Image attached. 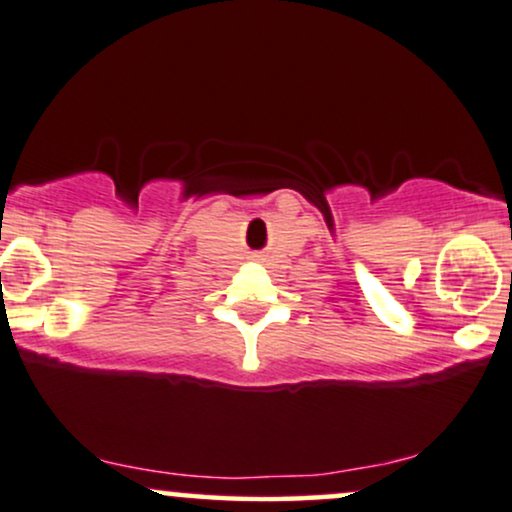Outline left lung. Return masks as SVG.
Returning <instances> with one entry per match:
<instances>
[{"mask_svg":"<svg viewBox=\"0 0 512 512\" xmlns=\"http://www.w3.org/2000/svg\"><path fill=\"white\" fill-rule=\"evenodd\" d=\"M510 281H512V274H510Z\"/></svg>","mask_w":512,"mask_h":512,"instance_id":"1","label":"left lung"}]
</instances>
